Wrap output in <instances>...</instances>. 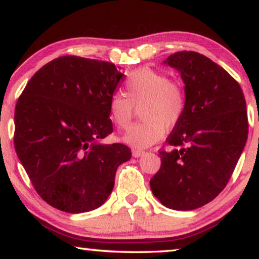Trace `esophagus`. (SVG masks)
Wrapping results in <instances>:
<instances>
[{
	"label": "esophagus",
	"mask_w": 259,
	"mask_h": 259,
	"mask_svg": "<svg viewBox=\"0 0 259 259\" xmlns=\"http://www.w3.org/2000/svg\"><path fill=\"white\" fill-rule=\"evenodd\" d=\"M143 154H144L143 150H138V149H134L133 150L134 157H140V156H142Z\"/></svg>",
	"instance_id": "esophagus-1"
}]
</instances>
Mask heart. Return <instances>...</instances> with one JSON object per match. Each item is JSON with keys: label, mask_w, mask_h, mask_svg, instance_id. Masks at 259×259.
Masks as SVG:
<instances>
[{"label": "heart", "mask_w": 259, "mask_h": 259, "mask_svg": "<svg viewBox=\"0 0 259 259\" xmlns=\"http://www.w3.org/2000/svg\"><path fill=\"white\" fill-rule=\"evenodd\" d=\"M125 97L114 94L108 103L109 117L119 129H126L134 117L135 108H141V122L134 124L123 141L133 147L147 148L157 143L183 117L184 90L171 82L163 72L141 68L131 72L125 81Z\"/></svg>", "instance_id": "1"}]
</instances>
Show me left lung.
Here are the masks:
<instances>
[{"label":"left lung","mask_w":259,"mask_h":259,"mask_svg":"<svg viewBox=\"0 0 259 259\" xmlns=\"http://www.w3.org/2000/svg\"><path fill=\"white\" fill-rule=\"evenodd\" d=\"M184 82L185 111L159 151L152 194L174 210H194L227 187L247 140L243 90L227 70L202 54L178 52L164 61Z\"/></svg>","instance_id":"obj_1"}]
</instances>
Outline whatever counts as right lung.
Masks as SVG:
<instances>
[{"instance_id":"obj_1","label":"right lung","mask_w":259,"mask_h":259,"mask_svg":"<svg viewBox=\"0 0 259 259\" xmlns=\"http://www.w3.org/2000/svg\"><path fill=\"white\" fill-rule=\"evenodd\" d=\"M124 75L115 64L78 56L55 58L35 72L15 108L14 144L35 190L56 209L100 207L117 167L131 158L112 133L108 103Z\"/></svg>"}]
</instances>
